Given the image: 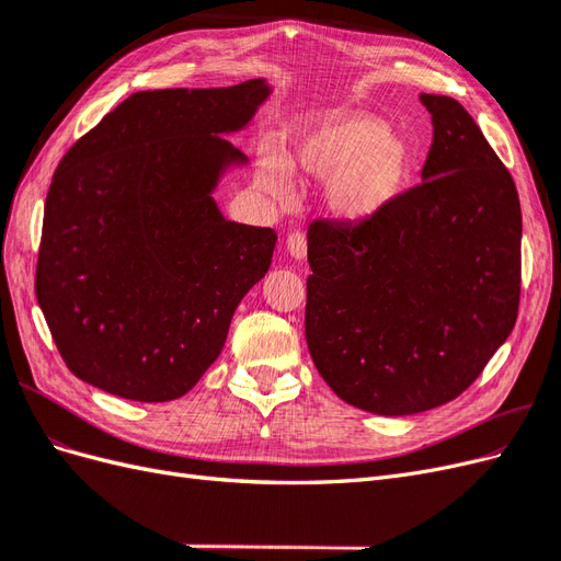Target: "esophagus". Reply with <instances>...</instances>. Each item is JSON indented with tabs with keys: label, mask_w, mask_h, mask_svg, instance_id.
I'll return each mask as SVG.
<instances>
[{
	"label": "esophagus",
	"mask_w": 561,
	"mask_h": 561,
	"mask_svg": "<svg viewBox=\"0 0 561 561\" xmlns=\"http://www.w3.org/2000/svg\"><path fill=\"white\" fill-rule=\"evenodd\" d=\"M287 250H290L295 260L307 257V233L293 231L290 236H287Z\"/></svg>",
	"instance_id": "obj_1"
}]
</instances>
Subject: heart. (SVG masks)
<instances>
[{
	"label": "heart",
	"instance_id": "heart-1",
	"mask_svg": "<svg viewBox=\"0 0 561 561\" xmlns=\"http://www.w3.org/2000/svg\"><path fill=\"white\" fill-rule=\"evenodd\" d=\"M287 154L297 171L332 178L330 206L351 219L386 208L412 173V149L365 114H330L299 124L287 138ZM257 184L276 198L290 196V175L274 154L262 159Z\"/></svg>",
	"mask_w": 561,
	"mask_h": 561
}]
</instances>
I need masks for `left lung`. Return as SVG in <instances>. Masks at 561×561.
<instances>
[{"label":"left lung","mask_w":561,"mask_h":561,"mask_svg":"<svg viewBox=\"0 0 561 561\" xmlns=\"http://www.w3.org/2000/svg\"><path fill=\"white\" fill-rule=\"evenodd\" d=\"M421 182L355 222L309 225L307 332L320 377L365 412L458 398L513 332L522 210L513 175L461 103L421 93Z\"/></svg>","instance_id":"left-lung-1"}]
</instances>
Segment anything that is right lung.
I'll return each instance as SVG.
<instances>
[{"instance_id": "right-lung-1", "label": "right lung", "mask_w": 561, "mask_h": 561, "mask_svg": "<svg viewBox=\"0 0 561 561\" xmlns=\"http://www.w3.org/2000/svg\"><path fill=\"white\" fill-rule=\"evenodd\" d=\"M266 95L262 79L140 91L67 149L44 203L35 293L81 381L165 402L215 363L276 245L274 229L219 215V171L245 159L217 133L243 128Z\"/></svg>"}]
</instances>
